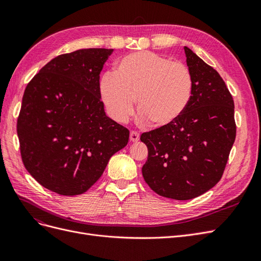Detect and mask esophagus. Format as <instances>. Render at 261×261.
<instances>
[{"instance_id": "34e87169", "label": "esophagus", "mask_w": 261, "mask_h": 261, "mask_svg": "<svg viewBox=\"0 0 261 261\" xmlns=\"http://www.w3.org/2000/svg\"><path fill=\"white\" fill-rule=\"evenodd\" d=\"M129 138L133 143H136V141L139 140V133L135 132V130H132L129 134Z\"/></svg>"}]
</instances>
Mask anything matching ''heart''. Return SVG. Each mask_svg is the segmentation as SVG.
Returning a JSON list of instances; mask_svg holds the SVG:
<instances>
[{
    "label": "heart",
    "mask_w": 261,
    "mask_h": 261,
    "mask_svg": "<svg viewBox=\"0 0 261 261\" xmlns=\"http://www.w3.org/2000/svg\"><path fill=\"white\" fill-rule=\"evenodd\" d=\"M193 74L184 63L171 61L151 51H138L124 57L114 74L101 78L100 93L110 117L126 123L135 102L140 120L156 126L174 123L191 103Z\"/></svg>",
    "instance_id": "heart-1"
}]
</instances>
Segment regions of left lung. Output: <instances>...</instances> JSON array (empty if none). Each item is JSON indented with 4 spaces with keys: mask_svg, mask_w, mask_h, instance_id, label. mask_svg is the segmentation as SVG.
Segmentation results:
<instances>
[{
    "mask_svg": "<svg viewBox=\"0 0 261 261\" xmlns=\"http://www.w3.org/2000/svg\"><path fill=\"white\" fill-rule=\"evenodd\" d=\"M194 80L191 103L170 125L143 133L148 147L143 176L158 195L176 200L198 197L223 175L236 136L234 101L217 70L184 46Z\"/></svg>",
    "mask_w": 261,
    "mask_h": 261,
    "instance_id": "obj_1",
    "label": "left lung"
}]
</instances>
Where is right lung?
<instances>
[{"mask_svg":"<svg viewBox=\"0 0 261 261\" xmlns=\"http://www.w3.org/2000/svg\"><path fill=\"white\" fill-rule=\"evenodd\" d=\"M112 49L61 54L35 75L17 118L20 155L39 184L63 196L96 183L129 130L106 115L100 73Z\"/></svg>","mask_w":261,"mask_h":261,"instance_id":"right-lung-1","label":"right lung"}]
</instances>
